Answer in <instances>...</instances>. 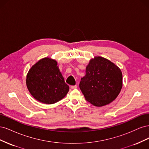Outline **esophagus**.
<instances>
[{
    "label": "esophagus",
    "instance_id": "obj_1",
    "mask_svg": "<svg viewBox=\"0 0 149 149\" xmlns=\"http://www.w3.org/2000/svg\"><path fill=\"white\" fill-rule=\"evenodd\" d=\"M71 89H76V88H77V85H74V86H71Z\"/></svg>",
    "mask_w": 149,
    "mask_h": 149
}]
</instances>
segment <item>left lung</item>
I'll use <instances>...</instances> for the list:
<instances>
[{
	"label": "left lung",
	"mask_w": 149,
	"mask_h": 149,
	"mask_svg": "<svg viewBox=\"0 0 149 149\" xmlns=\"http://www.w3.org/2000/svg\"><path fill=\"white\" fill-rule=\"evenodd\" d=\"M123 87V74L114 63L101 56L89 60L79 88L85 100L94 106L109 104L118 97Z\"/></svg>",
	"instance_id": "left-lung-1"
}]
</instances>
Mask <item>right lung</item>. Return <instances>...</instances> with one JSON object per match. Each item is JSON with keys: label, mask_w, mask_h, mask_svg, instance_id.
Here are the masks:
<instances>
[{"label": "right lung", "mask_w": 149, "mask_h": 149, "mask_svg": "<svg viewBox=\"0 0 149 149\" xmlns=\"http://www.w3.org/2000/svg\"><path fill=\"white\" fill-rule=\"evenodd\" d=\"M57 61L46 57L31 67L26 78L30 93L38 101L52 104L61 100L69 91Z\"/></svg>", "instance_id": "1"}]
</instances>
